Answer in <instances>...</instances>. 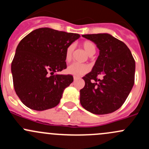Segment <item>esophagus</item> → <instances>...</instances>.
I'll return each mask as SVG.
<instances>
[{"label": "esophagus", "instance_id": "esophagus-1", "mask_svg": "<svg viewBox=\"0 0 149 149\" xmlns=\"http://www.w3.org/2000/svg\"><path fill=\"white\" fill-rule=\"evenodd\" d=\"M73 79H74V81H76V80H78V78L77 77H73Z\"/></svg>", "mask_w": 149, "mask_h": 149}]
</instances>
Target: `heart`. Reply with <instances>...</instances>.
Returning a JSON list of instances; mask_svg holds the SVG:
<instances>
[{
    "mask_svg": "<svg viewBox=\"0 0 149 149\" xmlns=\"http://www.w3.org/2000/svg\"><path fill=\"white\" fill-rule=\"evenodd\" d=\"M81 46L89 56H91L95 53L96 46L92 42L88 41V40L84 41L81 44ZM73 49H74V47L73 45H69L66 49L65 54V60L66 62H70L72 60ZM88 71H89V67L86 64L73 63L67 68L68 73L76 76V77L86 74Z\"/></svg>",
    "mask_w": 149,
    "mask_h": 149,
    "instance_id": "1",
    "label": "heart"
}]
</instances>
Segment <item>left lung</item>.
<instances>
[{
    "mask_svg": "<svg viewBox=\"0 0 149 149\" xmlns=\"http://www.w3.org/2000/svg\"><path fill=\"white\" fill-rule=\"evenodd\" d=\"M100 49V55L90 73L83 79L80 102L95 115L112 113L123 104L135 80L136 63L124 42L107 33L84 34Z\"/></svg>",
    "mask_w": 149,
    "mask_h": 149,
    "instance_id": "8db88e82",
    "label": "left lung"
}]
</instances>
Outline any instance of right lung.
<instances>
[{
    "label": "right lung",
    "instance_id": "right-lung-1",
    "mask_svg": "<svg viewBox=\"0 0 149 149\" xmlns=\"http://www.w3.org/2000/svg\"><path fill=\"white\" fill-rule=\"evenodd\" d=\"M79 34L45 27L34 30L18 45L11 63L15 91L22 103L42 111L60 102L71 75L54 74L67 68L65 50Z\"/></svg>",
    "mask_w": 149,
    "mask_h": 149
}]
</instances>
